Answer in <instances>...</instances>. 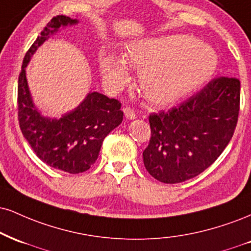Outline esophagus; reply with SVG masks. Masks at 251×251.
<instances>
[{"label": "esophagus", "mask_w": 251, "mask_h": 251, "mask_svg": "<svg viewBox=\"0 0 251 251\" xmlns=\"http://www.w3.org/2000/svg\"><path fill=\"white\" fill-rule=\"evenodd\" d=\"M124 114H125L126 119H128V120H133V119H135V118H137V114H135L134 111L132 110V108H129V107L124 108Z\"/></svg>", "instance_id": "esophagus-1"}]
</instances>
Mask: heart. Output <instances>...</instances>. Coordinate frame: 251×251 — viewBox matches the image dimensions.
<instances>
[{"mask_svg":"<svg viewBox=\"0 0 251 251\" xmlns=\"http://www.w3.org/2000/svg\"><path fill=\"white\" fill-rule=\"evenodd\" d=\"M176 36L138 38L126 44L124 59L139 68L141 92L155 105H170L206 85L215 74L217 58L209 50L187 53ZM102 79L111 90H122L129 80L127 66L116 56H100Z\"/></svg>","mask_w":251,"mask_h":251,"instance_id":"heart-1","label":"heart"}]
</instances>
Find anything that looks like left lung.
Wrapping results in <instances>:
<instances>
[{"instance_id": "1", "label": "left lung", "mask_w": 251, "mask_h": 251, "mask_svg": "<svg viewBox=\"0 0 251 251\" xmlns=\"http://www.w3.org/2000/svg\"><path fill=\"white\" fill-rule=\"evenodd\" d=\"M240 91L236 78L219 77L179 106L151 114L147 172L160 182L179 183L207 170L234 134Z\"/></svg>"}]
</instances>
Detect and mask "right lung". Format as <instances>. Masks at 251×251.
<instances>
[{"instance_id": "1", "label": "right lung", "mask_w": 251, "mask_h": 251, "mask_svg": "<svg viewBox=\"0 0 251 251\" xmlns=\"http://www.w3.org/2000/svg\"><path fill=\"white\" fill-rule=\"evenodd\" d=\"M78 23V20L58 15L47 24L25 53L17 92L23 137L42 161L70 174L85 172L95 164L104 139L122 124L124 117L122 104L99 92H89L77 107L59 118L43 116L32 100L25 71L30 59L60 28Z\"/></svg>"}]
</instances>
